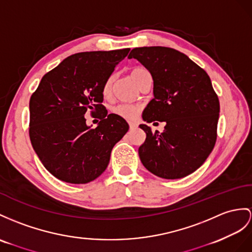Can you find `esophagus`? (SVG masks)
Here are the masks:
<instances>
[{"label":"esophagus","instance_id":"obj_1","mask_svg":"<svg viewBox=\"0 0 252 252\" xmlns=\"http://www.w3.org/2000/svg\"><path fill=\"white\" fill-rule=\"evenodd\" d=\"M137 127H138V124H137V123H134V122H129V128H130V129H136Z\"/></svg>","mask_w":252,"mask_h":252}]
</instances>
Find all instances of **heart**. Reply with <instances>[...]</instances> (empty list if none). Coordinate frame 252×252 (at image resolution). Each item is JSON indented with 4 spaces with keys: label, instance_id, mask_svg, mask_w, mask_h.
I'll return each mask as SVG.
<instances>
[{
    "label": "heart",
    "instance_id": "1",
    "mask_svg": "<svg viewBox=\"0 0 252 252\" xmlns=\"http://www.w3.org/2000/svg\"><path fill=\"white\" fill-rule=\"evenodd\" d=\"M149 75H150L149 70L145 69L144 67H140V66L134 67V68H132L130 71L131 79L138 85L141 82V80ZM111 91H112V77H110L106 80L105 83L102 85V94L105 96H109L111 94ZM140 110H141V107L139 105H133V103H119V105H116L112 108V112L122 119L132 121L137 118Z\"/></svg>",
    "mask_w": 252,
    "mask_h": 252
}]
</instances>
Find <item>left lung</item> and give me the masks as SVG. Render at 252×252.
<instances>
[{"mask_svg": "<svg viewBox=\"0 0 252 252\" xmlns=\"http://www.w3.org/2000/svg\"><path fill=\"white\" fill-rule=\"evenodd\" d=\"M151 72L154 98L144 109L147 123L165 122L163 132L146 133L141 162L161 179H182L206 160L217 140L219 99L206 71L186 54L168 47L134 48L128 55Z\"/></svg>", "mask_w": 252, "mask_h": 252, "instance_id": "obj_1", "label": "left lung"}]
</instances>
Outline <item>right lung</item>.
I'll return each mask as SVG.
<instances>
[{
	"label": "right lung",
	"instance_id": "1",
	"mask_svg": "<svg viewBox=\"0 0 252 252\" xmlns=\"http://www.w3.org/2000/svg\"><path fill=\"white\" fill-rule=\"evenodd\" d=\"M130 49L72 54L42 77L30 99L31 143L60 181L87 184L107 169L111 151L128 131L127 122L102 105V85ZM100 112L96 128L84 114Z\"/></svg>",
	"mask_w": 252,
	"mask_h": 252
}]
</instances>
